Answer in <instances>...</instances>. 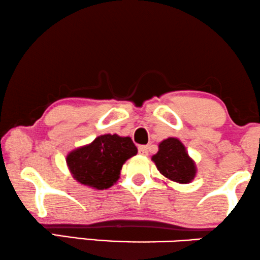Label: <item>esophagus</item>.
I'll list each match as a JSON object with an SVG mask.
<instances>
[{
	"label": "esophagus",
	"instance_id": "1",
	"mask_svg": "<svg viewBox=\"0 0 260 260\" xmlns=\"http://www.w3.org/2000/svg\"><path fill=\"white\" fill-rule=\"evenodd\" d=\"M138 152L143 156H148L149 153V146L148 145H139L138 146Z\"/></svg>",
	"mask_w": 260,
	"mask_h": 260
}]
</instances>
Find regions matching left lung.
Instances as JSON below:
<instances>
[{"label":"left lung","mask_w":260,"mask_h":260,"mask_svg":"<svg viewBox=\"0 0 260 260\" xmlns=\"http://www.w3.org/2000/svg\"><path fill=\"white\" fill-rule=\"evenodd\" d=\"M158 148L159 150L152 156V160L161 175L180 184L190 183L194 178L197 172L196 164L179 139L174 137L164 139Z\"/></svg>","instance_id":"8db88e82"}]
</instances>
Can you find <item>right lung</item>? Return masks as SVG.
<instances>
[{
	"instance_id": "obj_1",
	"label": "right lung",
	"mask_w": 260,
	"mask_h": 260,
	"mask_svg": "<svg viewBox=\"0 0 260 260\" xmlns=\"http://www.w3.org/2000/svg\"><path fill=\"white\" fill-rule=\"evenodd\" d=\"M137 153L130 137L102 135L67 156V164L77 182L97 190L108 189L119 178L123 164Z\"/></svg>"
}]
</instances>
